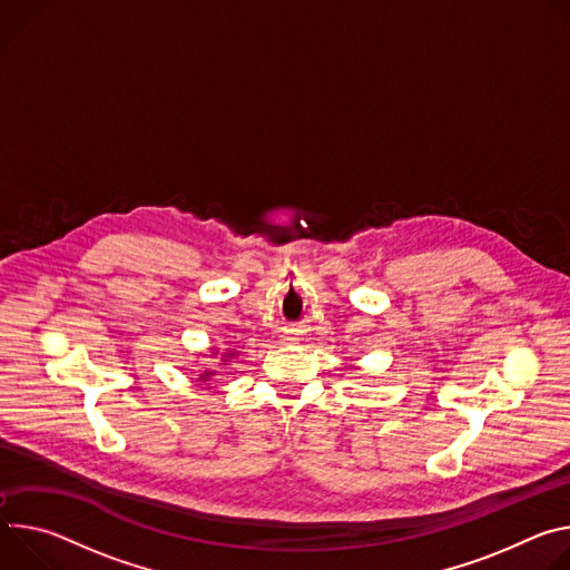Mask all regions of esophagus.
<instances>
[{
  "mask_svg": "<svg viewBox=\"0 0 570 570\" xmlns=\"http://www.w3.org/2000/svg\"><path fill=\"white\" fill-rule=\"evenodd\" d=\"M287 342H294V337H287Z\"/></svg>",
  "mask_w": 570,
  "mask_h": 570,
  "instance_id": "1",
  "label": "esophagus"
}]
</instances>
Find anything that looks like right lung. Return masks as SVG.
I'll return each mask as SVG.
<instances>
[{"label":"right lung","instance_id":"add662e5","mask_svg":"<svg viewBox=\"0 0 570 570\" xmlns=\"http://www.w3.org/2000/svg\"><path fill=\"white\" fill-rule=\"evenodd\" d=\"M230 357H235V351H233V353H224V357H222V362H228V360H230ZM210 375H215V371H206V373H204V375H202V377H199V381H204V383H206V381H208V377H210Z\"/></svg>","mask_w":570,"mask_h":570}]
</instances>
